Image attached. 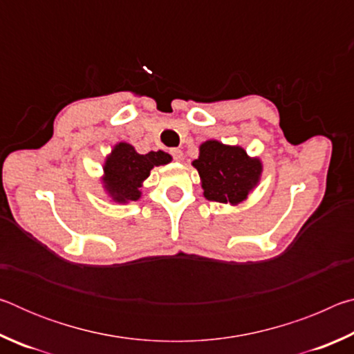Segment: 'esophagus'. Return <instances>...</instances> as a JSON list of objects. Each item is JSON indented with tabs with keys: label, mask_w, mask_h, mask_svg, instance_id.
<instances>
[{
	"label": "esophagus",
	"mask_w": 354,
	"mask_h": 354,
	"mask_svg": "<svg viewBox=\"0 0 354 354\" xmlns=\"http://www.w3.org/2000/svg\"><path fill=\"white\" fill-rule=\"evenodd\" d=\"M170 154L173 156V159H175V160H183V158H184L183 151H181V149H178V148L170 149Z\"/></svg>",
	"instance_id": "34e87169"
}]
</instances>
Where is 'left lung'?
Instances as JSON below:
<instances>
[{
	"label": "left lung",
	"instance_id": "1",
	"mask_svg": "<svg viewBox=\"0 0 354 354\" xmlns=\"http://www.w3.org/2000/svg\"><path fill=\"white\" fill-rule=\"evenodd\" d=\"M192 165L198 170L205 198L232 206L247 200L262 173L259 159L250 158L241 147L223 145L218 140L201 143L198 159Z\"/></svg>",
	"mask_w": 354,
	"mask_h": 354
}]
</instances>
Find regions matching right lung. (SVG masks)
<instances>
[{
    "label": "right lung",
    "instance_id": "add662e5",
    "mask_svg": "<svg viewBox=\"0 0 354 354\" xmlns=\"http://www.w3.org/2000/svg\"><path fill=\"white\" fill-rule=\"evenodd\" d=\"M171 156L164 151H149L139 154L133 145L120 142L104 162V189L115 203L137 201L140 198L142 183L149 176L154 167L165 165Z\"/></svg>",
    "mask_w": 354,
    "mask_h": 354
}]
</instances>
